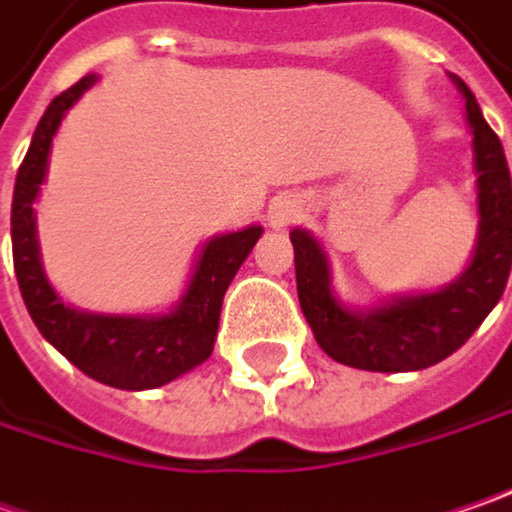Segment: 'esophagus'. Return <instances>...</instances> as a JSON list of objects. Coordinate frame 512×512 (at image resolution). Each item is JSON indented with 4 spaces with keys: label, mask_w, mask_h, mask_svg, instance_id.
Here are the masks:
<instances>
[{
    "label": "esophagus",
    "mask_w": 512,
    "mask_h": 512,
    "mask_svg": "<svg viewBox=\"0 0 512 512\" xmlns=\"http://www.w3.org/2000/svg\"><path fill=\"white\" fill-rule=\"evenodd\" d=\"M303 212V203H300L295 194H280L272 200V206H269V223L272 226H289V223H295Z\"/></svg>",
    "instance_id": "1"
}]
</instances>
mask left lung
<instances>
[{"label":"left lung","instance_id":"8db88e82","mask_svg":"<svg viewBox=\"0 0 512 512\" xmlns=\"http://www.w3.org/2000/svg\"><path fill=\"white\" fill-rule=\"evenodd\" d=\"M473 134L478 191V237L467 269L438 292L401 295L375 309H349L332 292L329 260L303 229L295 246L298 300L323 352L346 367L367 372H415L453 355L499 303L512 266V183L504 148L481 117L473 91L458 77Z\"/></svg>","mask_w":512,"mask_h":512}]
</instances>
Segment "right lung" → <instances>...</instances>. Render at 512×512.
I'll use <instances>...</instances> for the list:
<instances>
[{
    "label": "right lung",
    "instance_id": "1",
    "mask_svg": "<svg viewBox=\"0 0 512 512\" xmlns=\"http://www.w3.org/2000/svg\"><path fill=\"white\" fill-rule=\"evenodd\" d=\"M97 82L94 74L45 108L13 186V269L36 329L88 378L117 389H157L200 367L214 349L229 283L255 249L260 226L212 237L197 257L186 295L166 315H97L68 306L45 278L36 243L34 200L45 180L51 143L65 111Z\"/></svg>",
    "mask_w": 512,
    "mask_h": 512
}]
</instances>
